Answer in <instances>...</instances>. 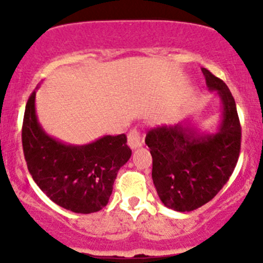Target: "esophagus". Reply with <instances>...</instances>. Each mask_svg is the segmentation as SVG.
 Returning a JSON list of instances; mask_svg holds the SVG:
<instances>
[{
    "label": "esophagus",
    "instance_id": "34e87169",
    "mask_svg": "<svg viewBox=\"0 0 263 263\" xmlns=\"http://www.w3.org/2000/svg\"><path fill=\"white\" fill-rule=\"evenodd\" d=\"M127 143L132 149H136V148H138V147L142 146L141 136H140V132H138L137 129H132V131L129 132L127 136Z\"/></svg>",
    "mask_w": 263,
    "mask_h": 263
}]
</instances>
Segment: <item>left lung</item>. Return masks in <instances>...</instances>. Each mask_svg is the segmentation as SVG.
Here are the masks:
<instances>
[{
    "instance_id": "8db88e82",
    "label": "left lung",
    "mask_w": 263,
    "mask_h": 263,
    "mask_svg": "<svg viewBox=\"0 0 263 263\" xmlns=\"http://www.w3.org/2000/svg\"><path fill=\"white\" fill-rule=\"evenodd\" d=\"M206 86L221 101V120L213 134L185 120L146 136L152 155V179L158 197L172 210L192 211L215 197L231 177L240 155L241 126L236 104L222 80L201 68Z\"/></svg>"
}]
</instances>
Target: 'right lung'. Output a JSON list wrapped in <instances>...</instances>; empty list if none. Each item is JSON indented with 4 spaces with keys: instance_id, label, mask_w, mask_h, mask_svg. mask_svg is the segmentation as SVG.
<instances>
[{
    "instance_id": "obj_1",
    "label": "right lung",
    "mask_w": 263,
    "mask_h": 263,
    "mask_svg": "<svg viewBox=\"0 0 263 263\" xmlns=\"http://www.w3.org/2000/svg\"><path fill=\"white\" fill-rule=\"evenodd\" d=\"M26 105L22 144L29 173L42 192L59 206L90 214L106 206L117 172L132 152L126 135L102 136L70 144L48 135L35 112V92Z\"/></svg>"
}]
</instances>
